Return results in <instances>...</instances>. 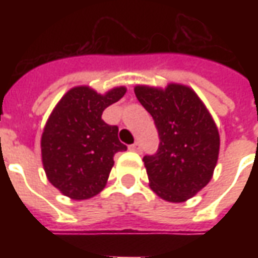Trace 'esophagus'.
I'll use <instances>...</instances> for the list:
<instances>
[{
  "label": "esophagus",
  "instance_id": "esophagus-1",
  "mask_svg": "<svg viewBox=\"0 0 258 258\" xmlns=\"http://www.w3.org/2000/svg\"><path fill=\"white\" fill-rule=\"evenodd\" d=\"M130 151H133V152H141V151H142V148H141L140 142H135V144H133V145H130Z\"/></svg>",
  "mask_w": 258,
  "mask_h": 258
}]
</instances>
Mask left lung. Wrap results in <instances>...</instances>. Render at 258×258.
Returning a JSON list of instances; mask_svg holds the SVG:
<instances>
[{"instance_id":"obj_1","label":"left lung","mask_w":258,"mask_h":258,"mask_svg":"<svg viewBox=\"0 0 258 258\" xmlns=\"http://www.w3.org/2000/svg\"><path fill=\"white\" fill-rule=\"evenodd\" d=\"M134 92L155 120L160 140L156 153L144 157L151 189L167 202H185L213 177L220 151L216 123L186 85H137Z\"/></svg>"}]
</instances>
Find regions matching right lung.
<instances>
[{"label": "right lung", "instance_id": "obj_1", "mask_svg": "<svg viewBox=\"0 0 258 258\" xmlns=\"http://www.w3.org/2000/svg\"><path fill=\"white\" fill-rule=\"evenodd\" d=\"M125 87L105 95L87 85L69 90L48 117L41 137L42 166L48 181L70 199H90L101 192L112 170L113 156L127 146L117 125L102 120L107 106L121 99Z\"/></svg>", "mask_w": 258, "mask_h": 258}]
</instances>
